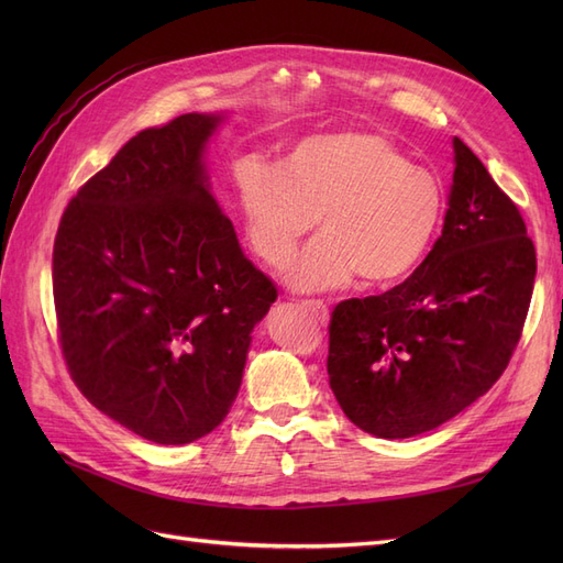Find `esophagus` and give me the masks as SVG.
<instances>
[{
	"instance_id": "1",
	"label": "esophagus",
	"mask_w": 563,
	"mask_h": 563,
	"mask_svg": "<svg viewBox=\"0 0 563 563\" xmlns=\"http://www.w3.org/2000/svg\"><path fill=\"white\" fill-rule=\"evenodd\" d=\"M305 308H308L317 317L319 323H327L329 321V308L321 300H305Z\"/></svg>"
}]
</instances>
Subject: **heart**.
<instances>
[{"label": "heart", "mask_w": 563, "mask_h": 563, "mask_svg": "<svg viewBox=\"0 0 563 563\" xmlns=\"http://www.w3.org/2000/svg\"><path fill=\"white\" fill-rule=\"evenodd\" d=\"M234 183L246 242L269 267L288 263L317 218L321 234L286 267V284L302 294L354 277L368 288L399 286L428 258L446 211L430 168L364 129L310 135L279 168L246 159Z\"/></svg>", "instance_id": "heart-1"}]
</instances>
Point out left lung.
<instances>
[{"label":"left lung","instance_id":"8db88e82","mask_svg":"<svg viewBox=\"0 0 563 563\" xmlns=\"http://www.w3.org/2000/svg\"><path fill=\"white\" fill-rule=\"evenodd\" d=\"M444 230L428 258L380 296L338 302L329 383L368 434L439 428L496 385L519 345L536 282L526 223L460 141Z\"/></svg>","mask_w":563,"mask_h":563}]
</instances>
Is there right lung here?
<instances>
[{
	"instance_id": "obj_1",
	"label": "right lung",
	"mask_w": 563,
	"mask_h": 563,
	"mask_svg": "<svg viewBox=\"0 0 563 563\" xmlns=\"http://www.w3.org/2000/svg\"><path fill=\"white\" fill-rule=\"evenodd\" d=\"M218 114L141 131L79 187L54 244L58 343L98 411L155 444L209 434L277 286L244 258L203 174Z\"/></svg>"
}]
</instances>
